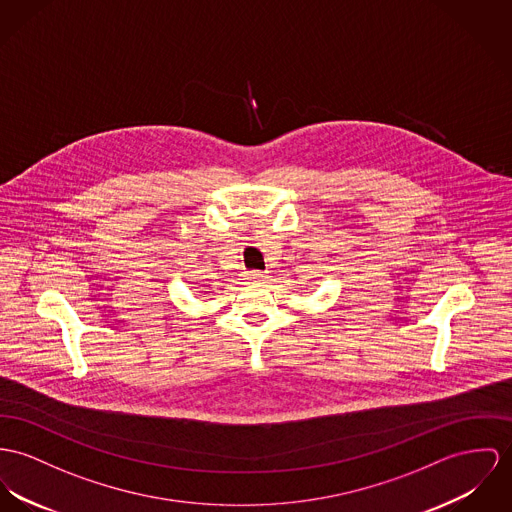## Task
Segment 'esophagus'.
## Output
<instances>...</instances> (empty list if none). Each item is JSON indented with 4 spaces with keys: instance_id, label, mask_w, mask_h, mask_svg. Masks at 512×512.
Returning <instances> with one entry per match:
<instances>
[{
    "instance_id": "obj_1",
    "label": "esophagus",
    "mask_w": 512,
    "mask_h": 512,
    "mask_svg": "<svg viewBox=\"0 0 512 512\" xmlns=\"http://www.w3.org/2000/svg\"><path fill=\"white\" fill-rule=\"evenodd\" d=\"M245 282H251V284H257V282H263L267 276L263 275V273H259V271H247L245 273Z\"/></svg>"
}]
</instances>
